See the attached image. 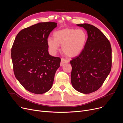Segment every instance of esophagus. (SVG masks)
I'll return each instance as SVG.
<instances>
[{"mask_svg":"<svg viewBox=\"0 0 123 123\" xmlns=\"http://www.w3.org/2000/svg\"><path fill=\"white\" fill-rule=\"evenodd\" d=\"M69 62V60L67 59H64V58H62L61 59V63H60V65L61 66H63V65L64 63H68Z\"/></svg>","mask_w":123,"mask_h":123,"instance_id":"1","label":"esophagus"}]
</instances>
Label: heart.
<instances>
[{
  "mask_svg": "<svg viewBox=\"0 0 123 123\" xmlns=\"http://www.w3.org/2000/svg\"><path fill=\"white\" fill-rule=\"evenodd\" d=\"M54 39L49 37L47 42L50 51L55 53L62 45L63 52L69 57H75L83 50L87 39V35L81 29L66 28L55 31Z\"/></svg>",
  "mask_w": 123,
  "mask_h": 123,
  "instance_id": "heart-1",
  "label": "heart"
}]
</instances>
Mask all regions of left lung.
<instances>
[{"label": "left lung", "instance_id": "8db88e82", "mask_svg": "<svg viewBox=\"0 0 123 123\" xmlns=\"http://www.w3.org/2000/svg\"><path fill=\"white\" fill-rule=\"evenodd\" d=\"M87 31L88 38L83 50L70 61L71 81L77 91L94 92L103 85L111 68L110 42L98 28L88 24L77 25Z\"/></svg>", "mask_w": 123, "mask_h": 123}]
</instances>
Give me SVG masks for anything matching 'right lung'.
Instances as JSON below:
<instances>
[{"mask_svg":"<svg viewBox=\"0 0 123 123\" xmlns=\"http://www.w3.org/2000/svg\"><path fill=\"white\" fill-rule=\"evenodd\" d=\"M57 24L39 23L24 29L13 42L11 56L14 75L31 92L43 94L49 91L60 67V58L49 55L47 42Z\"/></svg>","mask_w":123,"mask_h":123,"instance_id":"1","label":"right lung"}]
</instances>
